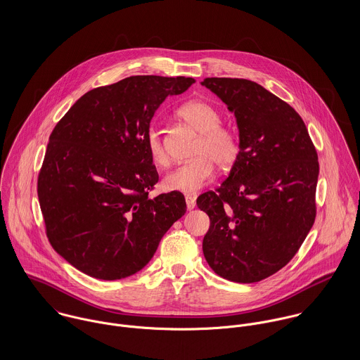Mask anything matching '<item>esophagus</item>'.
Instances as JSON below:
<instances>
[{
    "label": "esophagus",
    "mask_w": 360,
    "mask_h": 360,
    "mask_svg": "<svg viewBox=\"0 0 360 360\" xmlns=\"http://www.w3.org/2000/svg\"><path fill=\"white\" fill-rule=\"evenodd\" d=\"M186 204H187V209H188V210L194 209L195 205H197L195 197H194V195H186Z\"/></svg>",
    "instance_id": "1"
}]
</instances>
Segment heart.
<instances>
[{
    "label": "heart",
    "instance_id": "heart-1",
    "mask_svg": "<svg viewBox=\"0 0 360 360\" xmlns=\"http://www.w3.org/2000/svg\"><path fill=\"white\" fill-rule=\"evenodd\" d=\"M177 113L201 133L194 151L197 158L167 173L163 179V186L170 191L191 194L210 181L214 173V163L220 169H230L236 165L241 155V140L233 127L221 124L220 112L206 101L191 100L183 103ZM146 144L155 165L166 166L169 163V154L159 129L154 126L148 129Z\"/></svg>",
    "mask_w": 360,
    "mask_h": 360
}]
</instances>
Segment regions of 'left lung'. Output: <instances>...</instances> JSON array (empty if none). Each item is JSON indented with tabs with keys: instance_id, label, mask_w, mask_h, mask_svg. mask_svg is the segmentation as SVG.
<instances>
[{
	"instance_id": "8db88e82",
	"label": "left lung",
	"mask_w": 360,
	"mask_h": 360,
	"mask_svg": "<svg viewBox=\"0 0 360 360\" xmlns=\"http://www.w3.org/2000/svg\"><path fill=\"white\" fill-rule=\"evenodd\" d=\"M234 112L241 155L214 191L197 198L210 219L202 251L220 277L257 283L284 267L316 217L319 160L298 112L247 79L201 83Z\"/></svg>"
}]
</instances>
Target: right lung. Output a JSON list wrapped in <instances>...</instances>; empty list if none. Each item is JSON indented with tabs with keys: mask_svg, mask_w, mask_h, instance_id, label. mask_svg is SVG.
<instances>
[{
	"mask_svg": "<svg viewBox=\"0 0 360 360\" xmlns=\"http://www.w3.org/2000/svg\"><path fill=\"white\" fill-rule=\"evenodd\" d=\"M193 77L131 76L97 87L56 123L37 180L52 248L101 280L140 271L186 213L179 191L150 198L159 180L146 137L167 96Z\"/></svg>",
	"mask_w": 360,
	"mask_h": 360,
	"instance_id": "1",
	"label": "right lung"
}]
</instances>
